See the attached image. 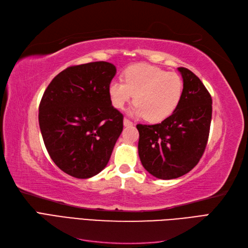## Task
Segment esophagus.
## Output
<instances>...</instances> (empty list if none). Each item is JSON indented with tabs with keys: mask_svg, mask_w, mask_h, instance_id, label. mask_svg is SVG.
Masks as SVG:
<instances>
[{
	"mask_svg": "<svg viewBox=\"0 0 248 248\" xmlns=\"http://www.w3.org/2000/svg\"><path fill=\"white\" fill-rule=\"evenodd\" d=\"M123 124H124L125 127H127V126H132V125H133V123H132L131 121H129L128 119H126V118L123 120Z\"/></svg>",
	"mask_w": 248,
	"mask_h": 248,
	"instance_id": "1",
	"label": "esophagus"
}]
</instances>
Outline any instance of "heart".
I'll use <instances>...</instances> for the list:
<instances>
[{
	"instance_id": "b5f03b06",
	"label": "heart",
	"mask_w": 248,
	"mask_h": 248,
	"mask_svg": "<svg viewBox=\"0 0 248 248\" xmlns=\"http://www.w3.org/2000/svg\"><path fill=\"white\" fill-rule=\"evenodd\" d=\"M123 80H112L108 95L112 107L122 109L134 95L130 114L157 123L169 118L177 108L183 93V80L177 73L149 64L129 66Z\"/></svg>"
}]
</instances>
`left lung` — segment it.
<instances>
[{"label": "left lung", "mask_w": 248, "mask_h": 248, "mask_svg": "<svg viewBox=\"0 0 248 248\" xmlns=\"http://www.w3.org/2000/svg\"><path fill=\"white\" fill-rule=\"evenodd\" d=\"M178 71L183 78V93L175 111L159 124L137 125L142 167L162 180L181 177L197 166L212 118V98L201 79L183 67Z\"/></svg>", "instance_id": "left-lung-1"}]
</instances>
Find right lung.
<instances>
[{
  "label": "right lung",
  "instance_id": "1",
  "mask_svg": "<svg viewBox=\"0 0 248 248\" xmlns=\"http://www.w3.org/2000/svg\"><path fill=\"white\" fill-rule=\"evenodd\" d=\"M115 65L92 62L68 67L51 80L39 106L44 145L56 166L74 178H91L107 167L123 130L108 86Z\"/></svg>",
  "mask_w": 248,
  "mask_h": 248
}]
</instances>
